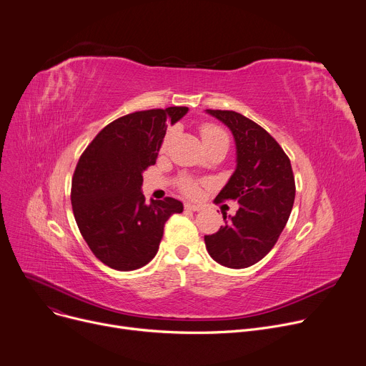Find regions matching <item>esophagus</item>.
<instances>
[{
	"instance_id": "obj_1",
	"label": "esophagus",
	"mask_w": 366,
	"mask_h": 366,
	"mask_svg": "<svg viewBox=\"0 0 366 366\" xmlns=\"http://www.w3.org/2000/svg\"><path fill=\"white\" fill-rule=\"evenodd\" d=\"M184 209H185V210H188V212H200V210H202V207H200V206L189 204V203H185Z\"/></svg>"
}]
</instances>
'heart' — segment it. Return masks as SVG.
<instances>
[{
    "mask_svg": "<svg viewBox=\"0 0 366 366\" xmlns=\"http://www.w3.org/2000/svg\"><path fill=\"white\" fill-rule=\"evenodd\" d=\"M200 134H202L204 147L209 146V144L217 143V142H227V137L224 134V131L220 127L214 125V124H204V125H202ZM166 144H168V137L163 140V147H166ZM179 189L185 195H188L191 198H197L198 195L202 194V184L198 182V181H195V179H191V178H182L179 181Z\"/></svg>",
    "mask_w": 366,
    "mask_h": 366,
    "instance_id": "1",
    "label": "heart"
}]
</instances>
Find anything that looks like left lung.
I'll use <instances>...</instances> for the list:
<instances>
[{
  "label": "left lung",
  "mask_w": 366,
  "mask_h": 366,
  "mask_svg": "<svg viewBox=\"0 0 366 366\" xmlns=\"http://www.w3.org/2000/svg\"><path fill=\"white\" fill-rule=\"evenodd\" d=\"M226 124L237 143V171L214 203L237 202V214L204 242L210 257L229 269H245L267 255L283 232L295 202L287 154L257 122L235 112L207 109Z\"/></svg>",
  "instance_id": "left-lung-1"
}]
</instances>
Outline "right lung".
Returning a JSON list of instances; mask_svg holds the SVG:
<instances>
[{
	"label": "right lung",
	"mask_w": 366,
	"mask_h": 366,
	"mask_svg": "<svg viewBox=\"0 0 366 366\" xmlns=\"http://www.w3.org/2000/svg\"><path fill=\"white\" fill-rule=\"evenodd\" d=\"M187 111L171 107L124 115L99 131L79 159L71 181L73 213L90 251L114 270H137L150 262L164 223L184 210L172 197L147 206L142 184L168 124Z\"/></svg>",
	"instance_id": "obj_1"
}]
</instances>
